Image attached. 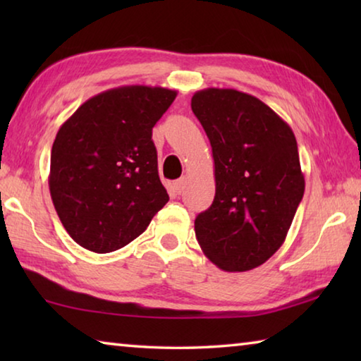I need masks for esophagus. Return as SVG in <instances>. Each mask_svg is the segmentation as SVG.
Instances as JSON below:
<instances>
[{
	"mask_svg": "<svg viewBox=\"0 0 361 361\" xmlns=\"http://www.w3.org/2000/svg\"><path fill=\"white\" fill-rule=\"evenodd\" d=\"M185 186H186V176H181L180 180L175 181V191L178 192V194L183 192V189H185Z\"/></svg>",
	"mask_w": 361,
	"mask_h": 361,
	"instance_id": "1",
	"label": "esophagus"
}]
</instances>
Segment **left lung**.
Wrapping results in <instances>:
<instances>
[{
  "label": "left lung",
  "instance_id": "1",
  "mask_svg": "<svg viewBox=\"0 0 361 361\" xmlns=\"http://www.w3.org/2000/svg\"><path fill=\"white\" fill-rule=\"evenodd\" d=\"M191 108L210 140L216 183L195 237L219 269L250 271L282 247L304 195L295 133L266 103L234 89L199 90Z\"/></svg>",
  "mask_w": 361,
  "mask_h": 361
}]
</instances>
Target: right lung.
Here are the masks:
<instances>
[{
  "instance_id": "right-lung-1",
  "label": "right lung",
  "mask_w": 361,
  "mask_h": 361,
  "mask_svg": "<svg viewBox=\"0 0 361 361\" xmlns=\"http://www.w3.org/2000/svg\"><path fill=\"white\" fill-rule=\"evenodd\" d=\"M175 97L176 90L149 85L109 89L59 129L49 189L63 228L85 250L126 247L169 202L151 137Z\"/></svg>"
}]
</instances>
